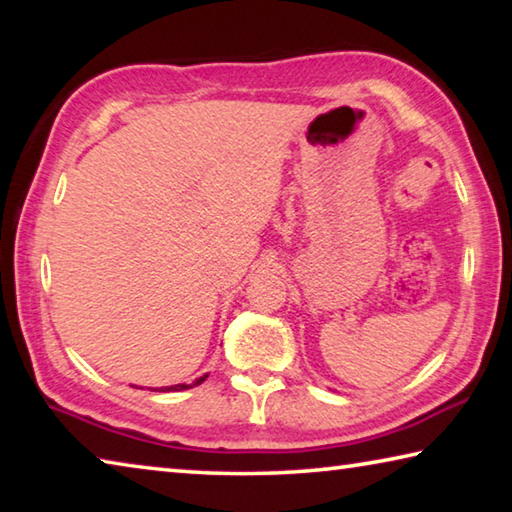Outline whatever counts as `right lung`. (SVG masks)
Returning <instances> with one entry per match:
<instances>
[{
  "label": "right lung",
  "instance_id": "1",
  "mask_svg": "<svg viewBox=\"0 0 512 512\" xmlns=\"http://www.w3.org/2000/svg\"><path fill=\"white\" fill-rule=\"evenodd\" d=\"M207 379V375H203V377H198L194 384H176V386H164V388H160L162 393H171V391H187V388H192V386H198V384H203V381Z\"/></svg>",
  "mask_w": 512,
  "mask_h": 512
}]
</instances>
